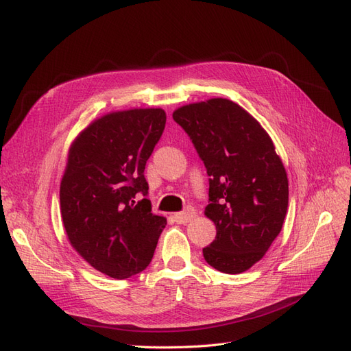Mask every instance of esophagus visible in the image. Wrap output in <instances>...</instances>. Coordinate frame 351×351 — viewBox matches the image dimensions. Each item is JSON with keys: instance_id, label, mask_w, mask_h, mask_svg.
<instances>
[{"instance_id": "esophagus-1", "label": "esophagus", "mask_w": 351, "mask_h": 351, "mask_svg": "<svg viewBox=\"0 0 351 351\" xmlns=\"http://www.w3.org/2000/svg\"><path fill=\"white\" fill-rule=\"evenodd\" d=\"M195 217H196V212L192 208L174 214V219H176V222H178V224H186V222H190L192 219H195Z\"/></svg>"}]
</instances>
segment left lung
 Wrapping results in <instances>:
<instances>
[{
	"label": "left lung",
	"mask_w": 351,
	"mask_h": 351,
	"mask_svg": "<svg viewBox=\"0 0 351 351\" xmlns=\"http://www.w3.org/2000/svg\"><path fill=\"white\" fill-rule=\"evenodd\" d=\"M192 139L209 176L205 217L217 237L205 261L226 274L259 262L282 228L289 178L271 136L239 104L226 98L183 105L173 112Z\"/></svg>",
	"instance_id": "obj_1"
}]
</instances>
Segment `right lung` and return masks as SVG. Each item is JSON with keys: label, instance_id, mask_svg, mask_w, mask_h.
Segmentation results:
<instances>
[{"label": "right lung", "instance_id": "obj_1", "mask_svg": "<svg viewBox=\"0 0 351 351\" xmlns=\"http://www.w3.org/2000/svg\"><path fill=\"white\" fill-rule=\"evenodd\" d=\"M165 121L162 108L112 111L70 145L60 184L62 226L73 249L111 278L142 272L167 226L151 212L143 176Z\"/></svg>", "mask_w": 351, "mask_h": 351}]
</instances>
